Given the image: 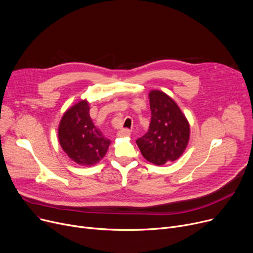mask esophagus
Wrapping results in <instances>:
<instances>
[{
	"label": "esophagus",
	"mask_w": 253,
	"mask_h": 253,
	"mask_svg": "<svg viewBox=\"0 0 253 253\" xmlns=\"http://www.w3.org/2000/svg\"><path fill=\"white\" fill-rule=\"evenodd\" d=\"M130 135V130L129 129H127V128H123V129H121V130H118V132H117V136L118 137H128Z\"/></svg>",
	"instance_id": "1"
}]
</instances>
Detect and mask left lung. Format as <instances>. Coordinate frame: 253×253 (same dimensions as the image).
<instances>
[{"label": "left lung", "mask_w": 253, "mask_h": 253, "mask_svg": "<svg viewBox=\"0 0 253 253\" xmlns=\"http://www.w3.org/2000/svg\"><path fill=\"white\" fill-rule=\"evenodd\" d=\"M151 122L148 132L137 140L143 157L156 166L174 161L184 153L190 125L172 98L159 90L149 93Z\"/></svg>", "instance_id": "1"}]
</instances>
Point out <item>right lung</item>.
Returning a JSON list of instances; mask_svg holds the SVG:
<instances>
[{"mask_svg": "<svg viewBox=\"0 0 253 253\" xmlns=\"http://www.w3.org/2000/svg\"><path fill=\"white\" fill-rule=\"evenodd\" d=\"M58 139L67 156L84 167L98 163L107 153L111 143L95 126L85 99L64 112L58 126Z\"/></svg>", "mask_w": 253, "mask_h": 253, "instance_id": "add662e5", "label": "right lung"}]
</instances>
